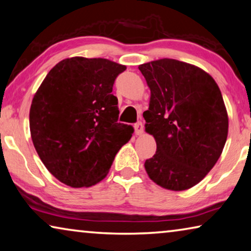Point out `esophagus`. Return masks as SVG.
<instances>
[{
	"label": "esophagus",
	"instance_id": "1",
	"mask_svg": "<svg viewBox=\"0 0 251 251\" xmlns=\"http://www.w3.org/2000/svg\"><path fill=\"white\" fill-rule=\"evenodd\" d=\"M134 128H135V133H136L137 135H142L143 133H144V126H143L141 122L136 123L134 126Z\"/></svg>",
	"mask_w": 251,
	"mask_h": 251
}]
</instances>
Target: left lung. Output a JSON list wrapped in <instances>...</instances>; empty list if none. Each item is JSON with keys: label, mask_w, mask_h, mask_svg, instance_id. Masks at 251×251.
I'll return each mask as SVG.
<instances>
[{"label": "left lung", "mask_w": 251, "mask_h": 251, "mask_svg": "<svg viewBox=\"0 0 251 251\" xmlns=\"http://www.w3.org/2000/svg\"><path fill=\"white\" fill-rule=\"evenodd\" d=\"M151 90L143 116L156 153L145 161L151 180L171 191L197 185L216 164L228 136V113L214 79L174 59L138 66Z\"/></svg>", "instance_id": "obj_1"}]
</instances>
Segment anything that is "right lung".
<instances>
[{
    "label": "right lung",
    "instance_id": "obj_1",
    "mask_svg": "<svg viewBox=\"0 0 251 251\" xmlns=\"http://www.w3.org/2000/svg\"><path fill=\"white\" fill-rule=\"evenodd\" d=\"M126 69L108 59L73 57L58 62L34 94L30 132L48 171L71 188L104 180L133 127L117 123V75Z\"/></svg>",
    "mask_w": 251,
    "mask_h": 251
}]
</instances>
